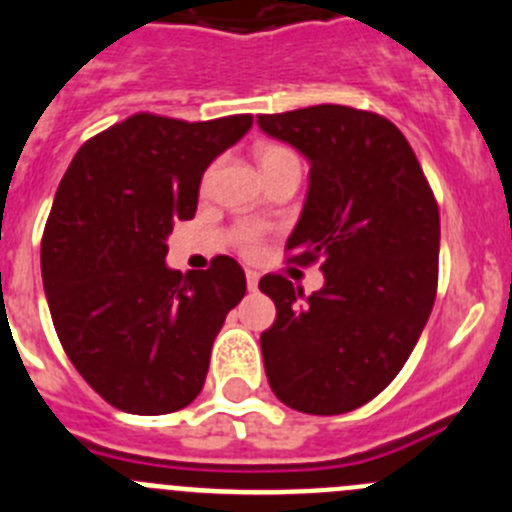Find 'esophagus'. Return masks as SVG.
<instances>
[{
	"label": "esophagus",
	"instance_id": "34e87169",
	"mask_svg": "<svg viewBox=\"0 0 512 512\" xmlns=\"http://www.w3.org/2000/svg\"><path fill=\"white\" fill-rule=\"evenodd\" d=\"M246 282H248V289H251V292H256V289H259V271L248 269L246 271Z\"/></svg>",
	"mask_w": 512,
	"mask_h": 512
}]
</instances>
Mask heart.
<instances>
[{
	"mask_svg": "<svg viewBox=\"0 0 512 512\" xmlns=\"http://www.w3.org/2000/svg\"><path fill=\"white\" fill-rule=\"evenodd\" d=\"M256 161H259L264 176L277 174L284 169H300V156L284 143H274V140H266L256 146ZM235 243L243 253H259L264 246V230L256 228V225H241L235 230Z\"/></svg>",
	"mask_w": 512,
	"mask_h": 512,
	"instance_id": "1",
	"label": "heart"
}]
</instances>
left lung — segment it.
I'll use <instances>...</instances> for the list:
<instances>
[{
    "instance_id": "8db88e82",
    "label": "left lung",
    "mask_w": 512,
    "mask_h": 512,
    "mask_svg": "<svg viewBox=\"0 0 512 512\" xmlns=\"http://www.w3.org/2000/svg\"><path fill=\"white\" fill-rule=\"evenodd\" d=\"M264 133L310 158V192L289 264H320L305 297L284 274L261 292L277 320L261 333L266 377L284 405L310 415L356 410L400 374L438 289L441 217L395 122L346 104L259 115Z\"/></svg>"
}]
</instances>
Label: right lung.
I'll return each instance as SVG.
<instances>
[{
	"label": "right lung",
	"mask_w": 512,
	"mask_h": 512,
	"mask_svg": "<svg viewBox=\"0 0 512 512\" xmlns=\"http://www.w3.org/2000/svg\"><path fill=\"white\" fill-rule=\"evenodd\" d=\"M251 122L135 112L89 138L58 184L40 241L45 297L66 356L112 408L176 413L205 387L246 274L230 256L169 269L166 238L192 220L205 169Z\"/></svg>",
	"instance_id": "obj_1"
}]
</instances>
